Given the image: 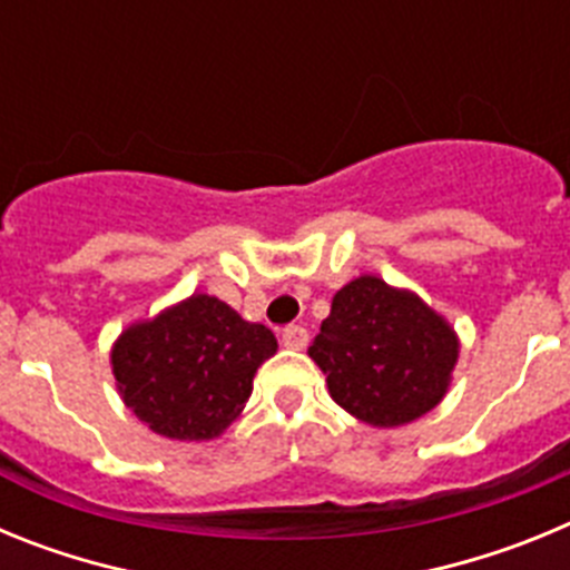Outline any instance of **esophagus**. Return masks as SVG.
<instances>
[{"label": "esophagus", "mask_w": 570, "mask_h": 570, "mask_svg": "<svg viewBox=\"0 0 570 570\" xmlns=\"http://www.w3.org/2000/svg\"><path fill=\"white\" fill-rule=\"evenodd\" d=\"M282 345L291 347V351H302V347L308 345V331L302 328V325H291V328L282 331Z\"/></svg>", "instance_id": "34e87169"}]
</instances>
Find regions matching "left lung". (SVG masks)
I'll use <instances>...</instances> for the list:
<instances>
[{
	"mask_svg": "<svg viewBox=\"0 0 570 570\" xmlns=\"http://www.w3.org/2000/svg\"><path fill=\"white\" fill-rule=\"evenodd\" d=\"M308 356L336 405L367 425L396 428L440 405L460 342L420 296L365 274L336 291Z\"/></svg>",
	"mask_w": 570,
	"mask_h": 570,
	"instance_id": "left-lung-1",
	"label": "left lung"
}]
</instances>
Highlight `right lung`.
<instances>
[{
  "instance_id": "add662e5",
  "label": "right lung",
  "mask_w": 570,
  "mask_h": 570,
  "mask_svg": "<svg viewBox=\"0 0 570 570\" xmlns=\"http://www.w3.org/2000/svg\"><path fill=\"white\" fill-rule=\"evenodd\" d=\"M276 354V336L230 305L194 294L122 331L110 351L116 387L159 436L214 440L242 414L256 367Z\"/></svg>"
}]
</instances>
